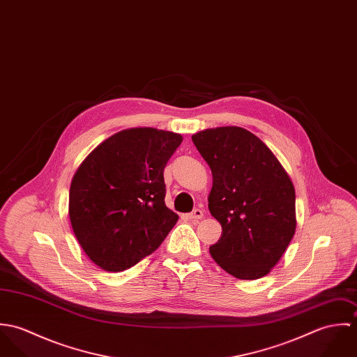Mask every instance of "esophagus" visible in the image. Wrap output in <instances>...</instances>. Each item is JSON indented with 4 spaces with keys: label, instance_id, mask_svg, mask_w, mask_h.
<instances>
[{
    "label": "esophagus",
    "instance_id": "obj_1",
    "mask_svg": "<svg viewBox=\"0 0 357 357\" xmlns=\"http://www.w3.org/2000/svg\"><path fill=\"white\" fill-rule=\"evenodd\" d=\"M204 210L202 208H194L190 214H188V218L190 220H192V221H198V220H201L202 217H204Z\"/></svg>",
    "mask_w": 357,
    "mask_h": 357
}]
</instances>
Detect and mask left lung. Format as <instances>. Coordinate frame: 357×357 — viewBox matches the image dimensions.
<instances>
[{
  "instance_id": "obj_1",
  "label": "left lung",
  "mask_w": 357,
  "mask_h": 357,
  "mask_svg": "<svg viewBox=\"0 0 357 357\" xmlns=\"http://www.w3.org/2000/svg\"><path fill=\"white\" fill-rule=\"evenodd\" d=\"M192 142L211 169L208 210L222 227L210 255L238 279L268 275L296 232V191L289 174L243 128L206 129Z\"/></svg>"
}]
</instances>
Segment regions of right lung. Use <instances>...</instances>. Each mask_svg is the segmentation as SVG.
<instances>
[{"instance_id":"1","label":"right lung","mask_w":357,"mask_h":357,"mask_svg":"<svg viewBox=\"0 0 357 357\" xmlns=\"http://www.w3.org/2000/svg\"><path fill=\"white\" fill-rule=\"evenodd\" d=\"M181 135L126 129L104 140L77 169L68 214L86 255L121 272L153 253L178 215L166 207L163 170Z\"/></svg>"}]
</instances>
